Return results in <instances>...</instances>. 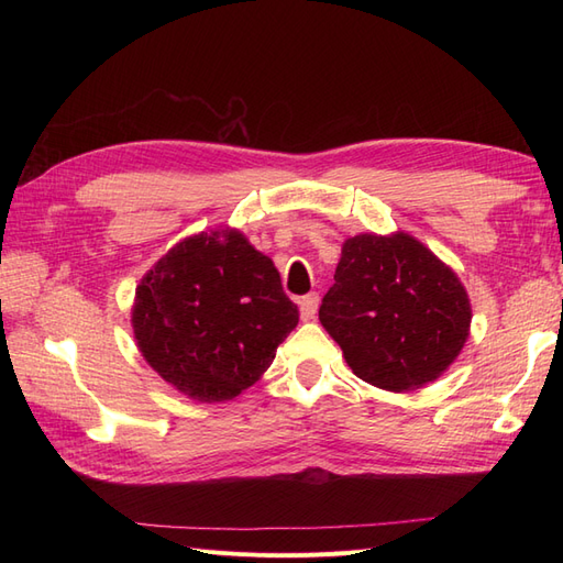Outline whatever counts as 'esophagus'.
I'll return each instance as SVG.
<instances>
[{"instance_id": "1", "label": "esophagus", "mask_w": 563, "mask_h": 563, "mask_svg": "<svg viewBox=\"0 0 563 563\" xmlns=\"http://www.w3.org/2000/svg\"><path fill=\"white\" fill-rule=\"evenodd\" d=\"M298 305H300V319H302V321H310V319H314V314H317L319 296H317V294L302 296V298L298 300Z\"/></svg>"}]
</instances>
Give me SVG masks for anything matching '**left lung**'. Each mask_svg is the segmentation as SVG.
<instances>
[{"instance_id": "1", "label": "left lung", "mask_w": 563, "mask_h": 563, "mask_svg": "<svg viewBox=\"0 0 563 563\" xmlns=\"http://www.w3.org/2000/svg\"><path fill=\"white\" fill-rule=\"evenodd\" d=\"M321 327L356 378L387 391L437 380L465 347L472 305L463 282L406 232L345 240Z\"/></svg>"}]
</instances>
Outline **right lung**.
<instances>
[{"mask_svg":"<svg viewBox=\"0 0 563 563\" xmlns=\"http://www.w3.org/2000/svg\"><path fill=\"white\" fill-rule=\"evenodd\" d=\"M279 272L234 228L185 236L135 288L131 327L143 360L201 404L240 397L296 329Z\"/></svg>","mask_w":563,"mask_h":563,"instance_id":"right-lung-1","label":"right lung"}]
</instances>
